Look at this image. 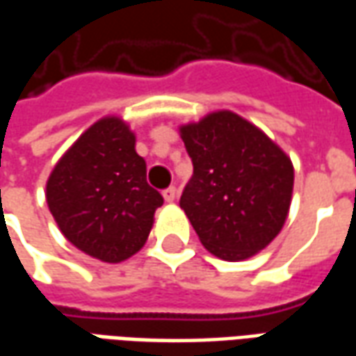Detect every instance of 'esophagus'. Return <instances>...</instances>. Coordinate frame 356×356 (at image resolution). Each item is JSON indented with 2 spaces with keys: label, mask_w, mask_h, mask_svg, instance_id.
<instances>
[{
  "label": "esophagus",
  "mask_w": 356,
  "mask_h": 356,
  "mask_svg": "<svg viewBox=\"0 0 356 356\" xmlns=\"http://www.w3.org/2000/svg\"><path fill=\"white\" fill-rule=\"evenodd\" d=\"M162 194H163V200L173 202L175 200V196H177V188H175V186H168Z\"/></svg>",
  "instance_id": "34e87169"
}]
</instances>
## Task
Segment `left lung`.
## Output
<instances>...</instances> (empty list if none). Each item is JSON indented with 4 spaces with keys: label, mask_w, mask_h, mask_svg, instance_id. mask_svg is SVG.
<instances>
[{
    "label": "left lung",
    "mask_w": 356,
    "mask_h": 356,
    "mask_svg": "<svg viewBox=\"0 0 356 356\" xmlns=\"http://www.w3.org/2000/svg\"><path fill=\"white\" fill-rule=\"evenodd\" d=\"M181 137L193 160V177L179 204L204 248L227 261L261 252L290 209V158L229 110L183 125Z\"/></svg>",
    "instance_id": "1"
}]
</instances>
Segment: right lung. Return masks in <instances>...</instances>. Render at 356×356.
<instances>
[{"label": "right lung", "mask_w": 356, "mask_h": 356, "mask_svg": "<svg viewBox=\"0 0 356 356\" xmlns=\"http://www.w3.org/2000/svg\"><path fill=\"white\" fill-rule=\"evenodd\" d=\"M45 196L66 238L106 263L124 261L145 246L163 204L147 183L135 135L120 118H102L68 148Z\"/></svg>", "instance_id": "right-lung-1"}]
</instances>
